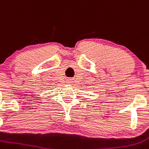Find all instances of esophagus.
<instances>
[{
	"mask_svg": "<svg viewBox=\"0 0 149 149\" xmlns=\"http://www.w3.org/2000/svg\"><path fill=\"white\" fill-rule=\"evenodd\" d=\"M71 82V81H70V79H69V80H68V83H70Z\"/></svg>",
	"mask_w": 149,
	"mask_h": 149,
	"instance_id": "34e87169",
	"label": "esophagus"
}]
</instances>
